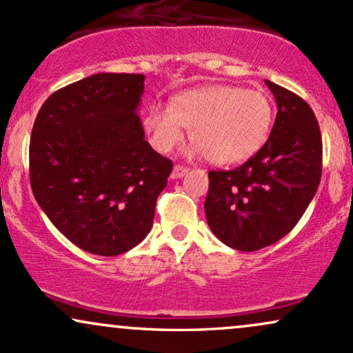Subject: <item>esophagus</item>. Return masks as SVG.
I'll use <instances>...</instances> for the list:
<instances>
[{
    "mask_svg": "<svg viewBox=\"0 0 353 353\" xmlns=\"http://www.w3.org/2000/svg\"><path fill=\"white\" fill-rule=\"evenodd\" d=\"M188 172H189L188 168H184V165L177 164V165H174L171 177H172V179H181V177H184Z\"/></svg>",
    "mask_w": 353,
    "mask_h": 353,
    "instance_id": "34e87169",
    "label": "esophagus"
}]
</instances>
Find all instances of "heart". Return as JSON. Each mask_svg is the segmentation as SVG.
Returning <instances> with one entry per match:
<instances>
[{
  "label": "heart",
  "instance_id": "b5f03b06",
  "mask_svg": "<svg viewBox=\"0 0 353 353\" xmlns=\"http://www.w3.org/2000/svg\"><path fill=\"white\" fill-rule=\"evenodd\" d=\"M272 117V103L262 91L210 84L179 92L171 106L154 104L143 123L159 152L172 151L189 128L190 154L230 165L250 159L265 144Z\"/></svg>",
  "mask_w": 353,
  "mask_h": 353
}]
</instances>
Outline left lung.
Masks as SVG:
<instances>
[{"label": "left lung", "instance_id": "left-lung-1", "mask_svg": "<svg viewBox=\"0 0 353 353\" xmlns=\"http://www.w3.org/2000/svg\"><path fill=\"white\" fill-rule=\"evenodd\" d=\"M277 103L267 143L232 171H210L204 212L219 241L242 252L264 249L295 228L317 192L322 136L309 104L265 81Z\"/></svg>", "mask_w": 353, "mask_h": 353}]
</instances>
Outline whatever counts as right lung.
<instances>
[{"instance_id":"add662e5","label":"right lung","mask_w":353,"mask_h":353,"mask_svg":"<svg viewBox=\"0 0 353 353\" xmlns=\"http://www.w3.org/2000/svg\"><path fill=\"white\" fill-rule=\"evenodd\" d=\"M144 74L99 72L59 89L36 116L34 199L86 252L119 255L144 241L172 163L144 139Z\"/></svg>"}]
</instances>
